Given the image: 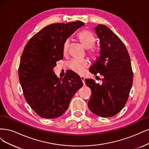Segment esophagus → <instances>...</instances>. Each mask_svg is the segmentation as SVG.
<instances>
[{
    "label": "esophagus",
    "instance_id": "esophagus-1",
    "mask_svg": "<svg viewBox=\"0 0 149 149\" xmlns=\"http://www.w3.org/2000/svg\"><path fill=\"white\" fill-rule=\"evenodd\" d=\"M80 79H81V81H82V82H83L84 85H85V78H84V77L80 76Z\"/></svg>",
    "mask_w": 149,
    "mask_h": 149
}]
</instances>
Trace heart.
<instances>
[{
    "instance_id": "b5f03b06",
    "label": "heart",
    "mask_w": 149,
    "mask_h": 149,
    "mask_svg": "<svg viewBox=\"0 0 149 149\" xmlns=\"http://www.w3.org/2000/svg\"><path fill=\"white\" fill-rule=\"evenodd\" d=\"M78 38L83 46L86 49H87L88 53L91 57L95 58L98 56L99 54V49L98 47L94 45L95 38L92 33L88 30L81 31L79 33ZM70 45V40H66L63 45V54L64 56L68 54ZM89 65V61L87 59H74L70 62L69 68L76 73L83 74L85 69L87 68Z\"/></svg>"
}]
</instances>
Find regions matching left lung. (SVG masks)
<instances>
[{"label": "left lung", "mask_w": 149, "mask_h": 149, "mask_svg": "<svg viewBox=\"0 0 149 149\" xmlns=\"http://www.w3.org/2000/svg\"><path fill=\"white\" fill-rule=\"evenodd\" d=\"M94 29L100 40V56L89 70L94 75L100 74L103 79L101 85L92 79H85L92 90L88 105L97 116L111 117L127 101L133 81L131 60L125 45L109 28L100 24Z\"/></svg>", "instance_id": "left-lung-1"}]
</instances>
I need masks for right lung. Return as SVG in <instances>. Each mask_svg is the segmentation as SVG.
Listing matches in <instances>:
<instances>
[{"instance_id": "1", "label": "right lung", "mask_w": 149, "mask_h": 149, "mask_svg": "<svg viewBox=\"0 0 149 149\" xmlns=\"http://www.w3.org/2000/svg\"><path fill=\"white\" fill-rule=\"evenodd\" d=\"M84 23L80 21L54 23L43 28L28 41L22 53L18 77L24 97L40 116L56 118L68 109L70 100L83 86L80 76L54 74L56 62L63 58L65 41Z\"/></svg>"}]
</instances>
